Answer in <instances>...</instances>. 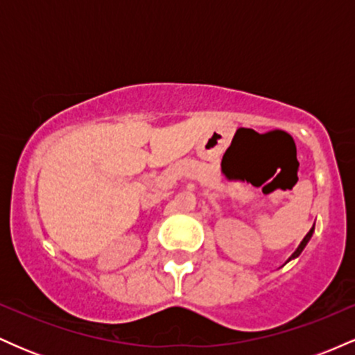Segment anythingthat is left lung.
Returning <instances> with one entry per match:
<instances>
[{
	"mask_svg": "<svg viewBox=\"0 0 355 355\" xmlns=\"http://www.w3.org/2000/svg\"><path fill=\"white\" fill-rule=\"evenodd\" d=\"M312 234H313V227H312V229H311V230H309V234H307V235H305V237H304V240H302V242H300V245H299V248H297V250L294 252V254H292V255H291V259H288V260L295 259V257H299L300 254H302V250H304V248H305V245H307V242H309V240H311V237H312ZM288 260H287V262H288Z\"/></svg>",
	"mask_w": 355,
	"mask_h": 355,
	"instance_id": "left-lung-1",
	"label": "left lung"
}]
</instances>
